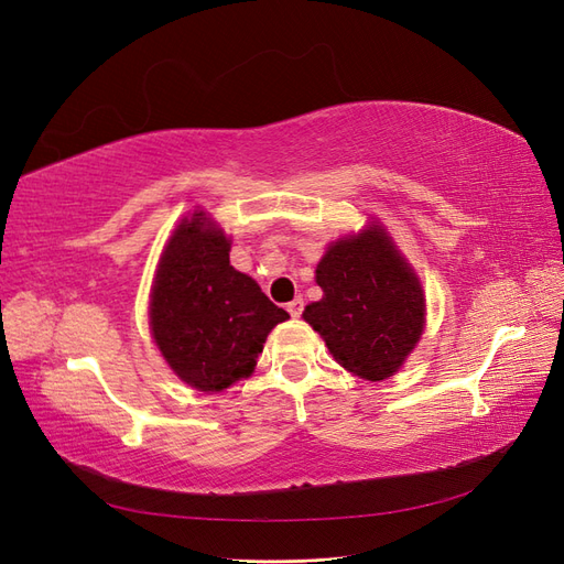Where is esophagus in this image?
Returning a JSON list of instances; mask_svg holds the SVG:
<instances>
[{"label":"esophagus","instance_id":"obj_1","mask_svg":"<svg viewBox=\"0 0 564 564\" xmlns=\"http://www.w3.org/2000/svg\"><path fill=\"white\" fill-rule=\"evenodd\" d=\"M286 311H289V315H292V317H301V313H303V299L296 296L294 301H289L286 303Z\"/></svg>","mask_w":564,"mask_h":564}]
</instances>
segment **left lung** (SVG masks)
<instances>
[{"label": "left lung", "mask_w": 564, "mask_h": 564, "mask_svg": "<svg viewBox=\"0 0 564 564\" xmlns=\"http://www.w3.org/2000/svg\"><path fill=\"white\" fill-rule=\"evenodd\" d=\"M322 301L303 319L327 340L338 365L367 381L392 377L423 332L416 275L381 228L338 240L315 270Z\"/></svg>", "instance_id": "8db88e82"}]
</instances>
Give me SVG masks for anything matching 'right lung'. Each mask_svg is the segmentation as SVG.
<instances>
[{
  "label": "right lung",
  "instance_id": "obj_1",
  "mask_svg": "<svg viewBox=\"0 0 564 564\" xmlns=\"http://www.w3.org/2000/svg\"><path fill=\"white\" fill-rule=\"evenodd\" d=\"M228 251V237L207 214H193L169 240L152 289L155 344L169 367L204 392L249 377L270 329L289 319L259 284L230 265Z\"/></svg>",
  "mask_w": 564,
  "mask_h": 564
}]
</instances>
